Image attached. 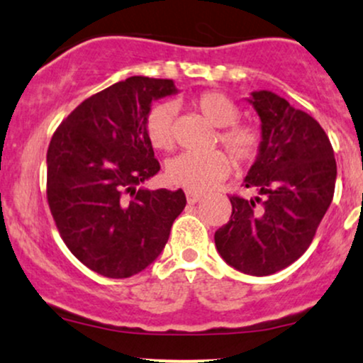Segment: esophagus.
Returning <instances> with one entry per match:
<instances>
[{"label":"esophagus","instance_id":"1","mask_svg":"<svg viewBox=\"0 0 363 363\" xmlns=\"http://www.w3.org/2000/svg\"><path fill=\"white\" fill-rule=\"evenodd\" d=\"M201 198H203V194L194 193V191H186V199L189 205H196V203H198Z\"/></svg>","mask_w":363,"mask_h":363}]
</instances>
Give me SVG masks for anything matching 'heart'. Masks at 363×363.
<instances>
[{"mask_svg":"<svg viewBox=\"0 0 363 363\" xmlns=\"http://www.w3.org/2000/svg\"><path fill=\"white\" fill-rule=\"evenodd\" d=\"M196 109L218 129L216 140L239 162H251L259 152V131L251 124L237 123L239 109L222 91H205L194 102ZM176 112L172 102L155 104L145 119V133L153 148L172 150L176 143ZM232 170V158L222 150L208 153L184 152L167 164L170 184L189 191H206L218 184Z\"/></svg>","mask_w":363,"mask_h":363,"instance_id":"heart-1","label":"heart"}]
</instances>
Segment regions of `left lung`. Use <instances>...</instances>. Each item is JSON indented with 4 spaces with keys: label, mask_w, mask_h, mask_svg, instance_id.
Listing matches in <instances>:
<instances>
[{
    "label": "left lung",
    "mask_w": 363,
    "mask_h": 363,
    "mask_svg": "<svg viewBox=\"0 0 363 363\" xmlns=\"http://www.w3.org/2000/svg\"><path fill=\"white\" fill-rule=\"evenodd\" d=\"M261 119V145L244 179L252 199L232 196V216L215 232L227 264L252 277L290 266L307 251L333 201L336 160L312 116L269 90L247 99Z\"/></svg>",
    "instance_id": "left-lung-1"
}]
</instances>
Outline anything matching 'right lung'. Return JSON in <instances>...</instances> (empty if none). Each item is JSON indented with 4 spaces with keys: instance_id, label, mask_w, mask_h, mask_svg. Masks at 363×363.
Masks as SVG:
<instances>
[{
    "instance_id": "1",
    "label": "right lung",
    "mask_w": 363,
    "mask_h": 363,
    "mask_svg": "<svg viewBox=\"0 0 363 363\" xmlns=\"http://www.w3.org/2000/svg\"><path fill=\"white\" fill-rule=\"evenodd\" d=\"M172 80L131 77L91 95L52 135L48 203L74 257L107 278H129L160 256L186 206L184 191L140 187L160 170L145 133Z\"/></svg>"
}]
</instances>
